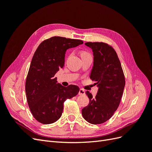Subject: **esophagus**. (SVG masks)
I'll list each match as a JSON object with an SVG mask.
<instances>
[{"label": "esophagus", "instance_id": "obj_1", "mask_svg": "<svg viewBox=\"0 0 152 152\" xmlns=\"http://www.w3.org/2000/svg\"><path fill=\"white\" fill-rule=\"evenodd\" d=\"M85 94H86V92H85V91H84V89H80L79 90V95L82 96V95H84Z\"/></svg>", "mask_w": 152, "mask_h": 152}]
</instances>
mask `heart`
<instances>
[{
  "label": "heart",
  "instance_id": "1",
  "mask_svg": "<svg viewBox=\"0 0 152 152\" xmlns=\"http://www.w3.org/2000/svg\"><path fill=\"white\" fill-rule=\"evenodd\" d=\"M86 54V53H82V54Z\"/></svg>",
  "mask_w": 152,
  "mask_h": 152
}]
</instances>
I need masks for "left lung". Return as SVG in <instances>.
<instances>
[{
    "label": "left lung",
    "mask_w": 152,
    "mask_h": 152,
    "mask_svg": "<svg viewBox=\"0 0 152 152\" xmlns=\"http://www.w3.org/2000/svg\"><path fill=\"white\" fill-rule=\"evenodd\" d=\"M85 45L93 50V66L90 79L96 82L98 90L94 98L86 91L89 103L82 110V114L88 122L99 124L109 120L118 107L125 78L120 60L111 46L103 42H86Z\"/></svg>",
    "instance_id": "obj_1"
}]
</instances>
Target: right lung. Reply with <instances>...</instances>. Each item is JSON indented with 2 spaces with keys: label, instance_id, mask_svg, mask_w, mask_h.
<instances>
[{
  "label": "right lung",
  "instance_id": "1",
  "mask_svg": "<svg viewBox=\"0 0 152 152\" xmlns=\"http://www.w3.org/2000/svg\"><path fill=\"white\" fill-rule=\"evenodd\" d=\"M83 41L53 37L45 40L35 50L27 75L25 92L30 111L38 122L49 124L61 117L63 103L79 92L75 85L64 87L54 77L65 64L66 50Z\"/></svg>",
  "mask_w": 152,
  "mask_h": 152
}]
</instances>
